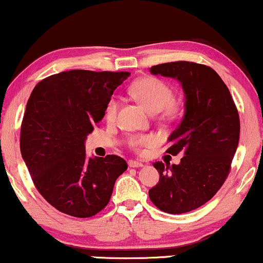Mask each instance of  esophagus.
Instances as JSON below:
<instances>
[{"instance_id": "esophagus-1", "label": "esophagus", "mask_w": 263, "mask_h": 263, "mask_svg": "<svg viewBox=\"0 0 263 263\" xmlns=\"http://www.w3.org/2000/svg\"><path fill=\"white\" fill-rule=\"evenodd\" d=\"M128 165H129V167H141V166H143V164L141 163V161H136V160H129Z\"/></svg>"}]
</instances>
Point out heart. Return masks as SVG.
I'll return each instance as SVG.
<instances>
[{"instance_id": "heart-1", "label": "heart", "mask_w": 263, "mask_h": 263, "mask_svg": "<svg viewBox=\"0 0 263 263\" xmlns=\"http://www.w3.org/2000/svg\"><path fill=\"white\" fill-rule=\"evenodd\" d=\"M130 93L134 98L145 106L147 111L158 114L168 107L174 102V92L170 86L157 78H143L135 81L130 87ZM118 104L115 99H111L106 106L105 117L107 121L115 120L117 114ZM157 142V138L153 135L133 136L129 140V145L136 151H142L145 147L153 146Z\"/></svg>"}]
</instances>
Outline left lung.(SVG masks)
<instances>
[{"label":"left lung","instance_id":"obj_1","mask_svg":"<svg viewBox=\"0 0 263 263\" xmlns=\"http://www.w3.org/2000/svg\"><path fill=\"white\" fill-rule=\"evenodd\" d=\"M149 71L181 84L184 115L168 136L166 151L182 153L181 163H154L160 177L148 195L160 211L186 213L210 201L224 184L239 141L238 111L228 86L211 67L178 61Z\"/></svg>","mask_w":263,"mask_h":263}]
</instances>
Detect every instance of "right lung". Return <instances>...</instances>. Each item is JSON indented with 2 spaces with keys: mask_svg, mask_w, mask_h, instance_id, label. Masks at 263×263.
Masks as SVG:
<instances>
[{
  "mask_svg": "<svg viewBox=\"0 0 263 263\" xmlns=\"http://www.w3.org/2000/svg\"><path fill=\"white\" fill-rule=\"evenodd\" d=\"M128 71L68 70L38 82L25 111L20 151L35 188L71 217L88 218L109 203L128 168L118 156H86L85 141L103 120Z\"/></svg>",
  "mask_w": 263,
  "mask_h": 263,
  "instance_id": "add662e5",
  "label": "right lung"
}]
</instances>
